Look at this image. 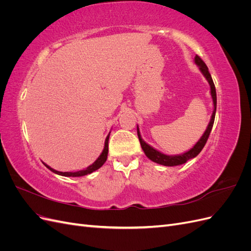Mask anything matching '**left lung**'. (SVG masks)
<instances>
[{
	"label": "left lung",
	"mask_w": 251,
	"mask_h": 251,
	"mask_svg": "<svg viewBox=\"0 0 251 251\" xmlns=\"http://www.w3.org/2000/svg\"><path fill=\"white\" fill-rule=\"evenodd\" d=\"M195 63L196 65L199 66V69L202 72V74L205 76V78L207 79L209 86H210V94L212 97V102H214V112H212L211 115V119L208 124V126L206 128V131L204 132V134L202 135V137L199 139V141L197 142L195 146L187 151H185L184 154L181 155H175V156H169L160 153V151L155 150L154 148H151V146H149L148 143L144 142V140L141 138L140 136V132L139 128L137 126V134H138V138L140 141V146L144 151V154L147 155V157L149 159H151V161H154L156 163H159L161 165H165V166H175V165H180L185 163L189 159H193L196 156H198L200 151H202V149L204 148L205 143H206L209 134L211 132L212 126H214V121H215V116H216V110H217V93H216V88H215V83L212 81L211 75L208 71L207 66L205 65V63L202 60V58L199 55H196L195 57Z\"/></svg>",
	"instance_id": "left-lung-1"
}]
</instances>
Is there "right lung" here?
<instances>
[{"instance_id":"add662e5","label":"right lung","mask_w":251,"mask_h":251,"mask_svg":"<svg viewBox=\"0 0 251 251\" xmlns=\"http://www.w3.org/2000/svg\"><path fill=\"white\" fill-rule=\"evenodd\" d=\"M109 137H110V134L107 136V138H105V142H104V149H103V151H102V153L100 154V156L97 158V160L93 163V164H91L90 166H88V168L86 169V170H82V171H78V172H65V173H63V172H58V171H55V170H53V169H51L49 165H47V164H45L47 166V168L51 171V172H53V173H55V174H57V175H62V176H66V177H80V176H85V175H88V174H91V173H93V172H95L96 170H98L100 168H101V166L103 165V163L107 161V158H108V151H109Z\"/></svg>"}]
</instances>
